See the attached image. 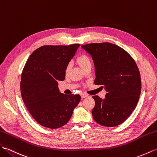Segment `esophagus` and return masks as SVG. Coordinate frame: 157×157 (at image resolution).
Returning a JSON list of instances; mask_svg holds the SVG:
<instances>
[{
	"instance_id": "1",
	"label": "esophagus",
	"mask_w": 157,
	"mask_h": 157,
	"mask_svg": "<svg viewBox=\"0 0 157 157\" xmlns=\"http://www.w3.org/2000/svg\"><path fill=\"white\" fill-rule=\"evenodd\" d=\"M81 98L83 99V98H85V97H87L88 95H87V94H86V93H81Z\"/></svg>"
}]
</instances>
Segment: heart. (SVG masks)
<instances>
[{"label":"heart","instance_id":"1","mask_svg":"<svg viewBox=\"0 0 157 157\" xmlns=\"http://www.w3.org/2000/svg\"><path fill=\"white\" fill-rule=\"evenodd\" d=\"M76 62L78 64V65L81 67L82 69L85 68L86 67H88L89 65H91V62L89 58L86 55H80L76 58ZM70 68V65H68L67 68H66V71H68Z\"/></svg>","mask_w":157,"mask_h":157}]
</instances>
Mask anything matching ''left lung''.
Segmentation results:
<instances>
[{
  "label": "left lung",
  "mask_w": 157,
  "mask_h": 157,
  "mask_svg": "<svg viewBox=\"0 0 157 157\" xmlns=\"http://www.w3.org/2000/svg\"><path fill=\"white\" fill-rule=\"evenodd\" d=\"M91 56L95 65V85H103L105 99L93 96L92 110L97 124L113 127L123 123L136 107L141 92V78L136 64L123 48L108 42L81 46Z\"/></svg>",
  "instance_id": "8db88e82"
}]
</instances>
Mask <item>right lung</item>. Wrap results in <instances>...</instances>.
<instances>
[{
    "instance_id": "obj_1",
    "label": "right lung",
    "mask_w": 157,
    "mask_h": 157,
    "mask_svg": "<svg viewBox=\"0 0 157 157\" xmlns=\"http://www.w3.org/2000/svg\"><path fill=\"white\" fill-rule=\"evenodd\" d=\"M81 45L44 46L31 54L21 77V93L27 110L38 124L56 129L67 124L81 101L58 89L66 68Z\"/></svg>"
}]
</instances>
